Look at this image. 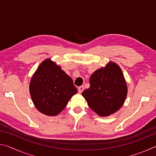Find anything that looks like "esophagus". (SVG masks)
<instances>
[{"label": "esophagus", "instance_id": "1", "mask_svg": "<svg viewBox=\"0 0 156 156\" xmlns=\"http://www.w3.org/2000/svg\"><path fill=\"white\" fill-rule=\"evenodd\" d=\"M78 92H79V93L81 94L82 92H83V90H84V86L82 85V86H80V87H79L78 89Z\"/></svg>", "mask_w": 156, "mask_h": 156}]
</instances>
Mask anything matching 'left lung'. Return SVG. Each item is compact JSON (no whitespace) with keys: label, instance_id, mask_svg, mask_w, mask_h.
<instances>
[{"label":"left lung","instance_id":"left-lung-1","mask_svg":"<svg viewBox=\"0 0 156 156\" xmlns=\"http://www.w3.org/2000/svg\"><path fill=\"white\" fill-rule=\"evenodd\" d=\"M90 87L82 95L88 106L98 115L105 117L119 110L127 95V86L120 67L109 62L97 69L89 79Z\"/></svg>","mask_w":156,"mask_h":156}]
</instances>
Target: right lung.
<instances>
[{
  "label": "right lung",
  "mask_w": 156,
  "mask_h": 156,
  "mask_svg": "<svg viewBox=\"0 0 156 156\" xmlns=\"http://www.w3.org/2000/svg\"><path fill=\"white\" fill-rule=\"evenodd\" d=\"M30 92L34 106L41 113L55 116L77 93L72 79L50 58L41 63L31 78Z\"/></svg>",
  "instance_id": "add662e5"
}]
</instances>
